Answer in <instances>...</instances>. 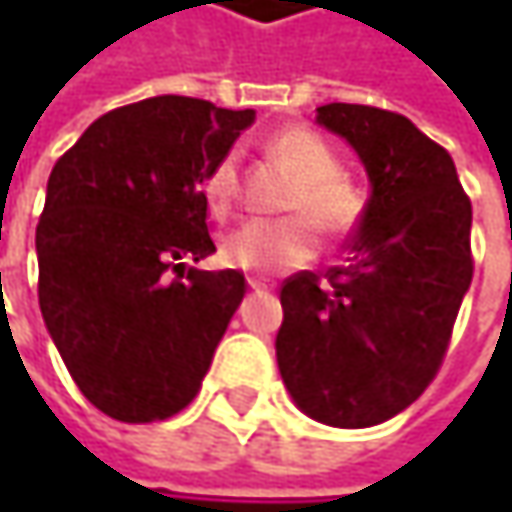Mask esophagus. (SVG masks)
Here are the masks:
<instances>
[{"label":"esophagus","instance_id":"esophagus-1","mask_svg":"<svg viewBox=\"0 0 512 512\" xmlns=\"http://www.w3.org/2000/svg\"><path fill=\"white\" fill-rule=\"evenodd\" d=\"M249 287H252L255 293H263V290H269V284H266V281H260V278H249Z\"/></svg>","mask_w":512,"mask_h":512}]
</instances>
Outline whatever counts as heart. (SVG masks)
Instances as JSON below:
<instances>
[{
  "mask_svg": "<svg viewBox=\"0 0 512 512\" xmlns=\"http://www.w3.org/2000/svg\"><path fill=\"white\" fill-rule=\"evenodd\" d=\"M269 154L281 159L296 183L284 201L293 216L281 219H249L222 240V257L246 272L272 275L305 263L317 249V225L326 234H347L356 228L364 198L358 186L341 174V156L335 148L305 127L281 130L269 139ZM201 189L213 213H231L240 201L243 174L237 151L222 154L201 180ZM311 215L310 220L307 216Z\"/></svg>",
  "mask_w": 512,
  "mask_h": 512,
  "instance_id": "b5f03b06",
  "label": "heart"
}]
</instances>
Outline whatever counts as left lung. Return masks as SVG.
<instances>
[{
  "label": "left lung",
  "instance_id": "left-lung-1",
  "mask_svg": "<svg viewBox=\"0 0 512 512\" xmlns=\"http://www.w3.org/2000/svg\"><path fill=\"white\" fill-rule=\"evenodd\" d=\"M317 121L361 156L373 195L350 257L281 284L278 370L296 406L329 427H373L436 379L474 275L471 201L451 154L409 118L326 103Z\"/></svg>",
  "mask_w": 512,
  "mask_h": 512
}]
</instances>
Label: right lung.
Listing matches in <instances>:
<instances>
[{
	"label": "right lung",
	"instance_id": "add662e5",
	"mask_svg": "<svg viewBox=\"0 0 512 512\" xmlns=\"http://www.w3.org/2000/svg\"><path fill=\"white\" fill-rule=\"evenodd\" d=\"M255 121L195 97L97 118L58 156L38 222V302L79 391L124 424L186 409L246 296L213 255L204 171Z\"/></svg>",
	"mask_w": 512,
	"mask_h": 512
}]
</instances>
